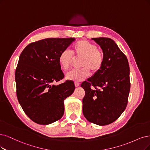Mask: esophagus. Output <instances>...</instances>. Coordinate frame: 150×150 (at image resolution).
<instances>
[{
  "label": "esophagus",
  "mask_w": 150,
  "mask_h": 150,
  "mask_svg": "<svg viewBox=\"0 0 150 150\" xmlns=\"http://www.w3.org/2000/svg\"><path fill=\"white\" fill-rule=\"evenodd\" d=\"M75 85L76 87H78V86H80V83L78 82H75Z\"/></svg>",
  "instance_id": "obj_1"
}]
</instances>
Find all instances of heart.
<instances>
[{
	"instance_id": "b5f03b06",
	"label": "heart",
	"mask_w": 150,
	"mask_h": 150,
	"mask_svg": "<svg viewBox=\"0 0 150 150\" xmlns=\"http://www.w3.org/2000/svg\"><path fill=\"white\" fill-rule=\"evenodd\" d=\"M72 52L76 59H82L79 70L69 71L66 79L74 81H81L89 76L90 71L95 74L102 68L104 63L103 52L98 47L89 41L81 40L76 42L72 47ZM74 57L69 50L63 51L59 55V64L63 70L66 71L71 67Z\"/></svg>"
}]
</instances>
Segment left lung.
<instances>
[{"label":"left lung","mask_w":150,"mask_h":150,"mask_svg":"<svg viewBox=\"0 0 150 150\" xmlns=\"http://www.w3.org/2000/svg\"><path fill=\"white\" fill-rule=\"evenodd\" d=\"M104 55L102 68L81 86L85 91L83 113L90 122L106 125L117 120L126 108L129 95L130 68L125 55L114 40L92 38ZM93 86L95 88H91Z\"/></svg>","instance_id":"1"}]
</instances>
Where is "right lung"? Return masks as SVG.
<instances>
[{
  "mask_svg": "<svg viewBox=\"0 0 150 150\" xmlns=\"http://www.w3.org/2000/svg\"><path fill=\"white\" fill-rule=\"evenodd\" d=\"M75 38H47L28 44L21 53L15 70L16 96L28 117L48 125L61 119L64 100L75 90L73 81L55 85L64 79L60 54Z\"/></svg>",
  "mask_w": 150,
  "mask_h": 150,
  "instance_id": "right-lung-1",
  "label": "right lung"
}]
</instances>
